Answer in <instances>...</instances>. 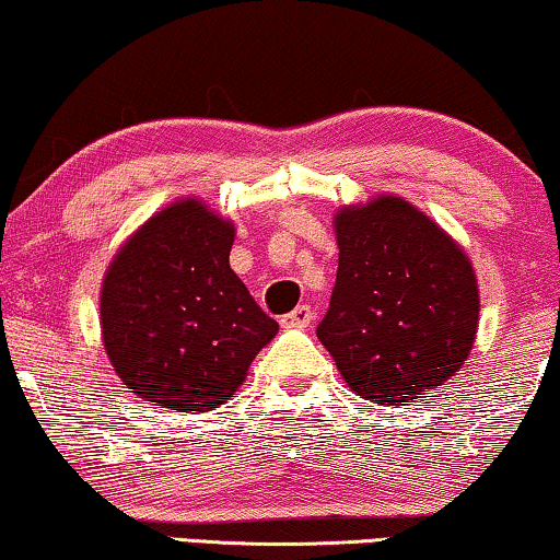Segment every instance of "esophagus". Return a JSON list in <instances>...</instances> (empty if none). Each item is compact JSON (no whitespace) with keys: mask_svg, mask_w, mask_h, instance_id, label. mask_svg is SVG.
<instances>
[{"mask_svg":"<svg viewBox=\"0 0 560 560\" xmlns=\"http://www.w3.org/2000/svg\"><path fill=\"white\" fill-rule=\"evenodd\" d=\"M282 325L285 328H307L310 323H313V310H310V305H298L292 313L282 315Z\"/></svg>","mask_w":560,"mask_h":560,"instance_id":"1","label":"esophagus"}]
</instances>
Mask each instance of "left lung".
<instances>
[{"label":"left lung","instance_id":"left-lung-1","mask_svg":"<svg viewBox=\"0 0 560 560\" xmlns=\"http://www.w3.org/2000/svg\"><path fill=\"white\" fill-rule=\"evenodd\" d=\"M340 260L317 338L358 395L423 398L458 373L478 330L468 255L428 214L383 195L335 214Z\"/></svg>","mask_w":560,"mask_h":560}]
</instances>
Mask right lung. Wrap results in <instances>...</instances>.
<instances>
[{"mask_svg": "<svg viewBox=\"0 0 560 560\" xmlns=\"http://www.w3.org/2000/svg\"><path fill=\"white\" fill-rule=\"evenodd\" d=\"M235 225L172 202L119 247L102 282V340L122 383L154 406L212 410L278 332L230 268Z\"/></svg>", "mask_w": 560, "mask_h": 560, "instance_id": "obj_1", "label": "right lung"}]
</instances>
